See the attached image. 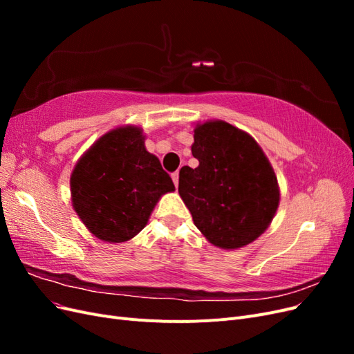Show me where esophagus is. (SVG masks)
<instances>
[{
	"label": "esophagus",
	"instance_id": "34e87169",
	"mask_svg": "<svg viewBox=\"0 0 354 354\" xmlns=\"http://www.w3.org/2000/svg\"><path fill=\"white\" fill-rule=\"evenodd\" d=\"M171 177H173V181H174V185L177 187L178 186V171H176V173L171 174Z\"/></svg>",
	"mask_w": 354,
	"mask_h": 354
}]
</instances>
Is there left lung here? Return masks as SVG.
Wrapping results in <instances>:
<instances>
[{
    "label": "left lung",
    "instance_id": "1",
    "mask_svg": "<svg viewBox=\"0 0 354 354\" xmlns=\"http://www.w3.org/2000/svg\"><path fill=\"white\" fill-rule=\"evenodd\" d=\"M194 138L192 155L199 165L180 169L178 194L195 226L224 250L251 243L279 205L269 159L250 134L224 121L198 125Z\"/></svg>",
    "mask_w": 354,
    "mask_h": 354
}]
</instances>
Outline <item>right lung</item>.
I'll list each match as a JSON object with an SVG mask.
<instances>
[{"mask_svg":"<svg viewBox=\"0 0 354 354\" xmlns=\"http://www.w3.org/2000/svg\"><path fill=\"white\" fill-rule=\"evenodd\" d=\"M143 140L140 128H116L99 138L75 165L72 203L95 238L106 242L134 238L146 226L160 195L176 189Z\"/></svg>","mask_w":354,"mask_h":354,"instance_id":"add662e5","label":"right lung"}]
</instances>
